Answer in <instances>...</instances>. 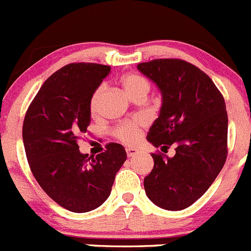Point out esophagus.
<instances>
[{
	"label": "esophagus",
	"instance_id": "34e87169",
	"mask_svg": "<svg viewBox=\"0 0 251 251\" xmlns=\"http://www.w3.org/2000/svg\"><path fill=\"white\" fill-rule=\"evenodd\" d=\"M126 151V155H128V157H133V156L138 155L139 153L138 149H134V148H128Z\"/></svg>",
	"mask_w": 251,
	"mask_h": 251
}]
</instances>
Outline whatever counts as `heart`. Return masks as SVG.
<instances>
[{
	"label": "heart",
	"mask_w": 251,
	"mask_h": 251,
	"mask_svg": "<svg viewBox=\"0 0 251 251\" xmlns=\"http://www.w3.org/2000/svg\"><path fill=\"white\" fill-rule=\"evenodd\" d=\"M121 84H122L126 95L130 99L138 98V96L146 98V95L151 90V81L145 75L139 73L126 74L121 79ZM103 89H105V86L99 85L91 94L90 100H89V110H90V113L93 116H95L96 112H98L99 102H100ZM144 126H145L144 120H141V118H131V120L123 121L120 125L116 126L112 129V134L116 139L122 141L123 144L134 145L140 138L141 130L144 129Z\"/></svg>",
	"instance_id": "heart-1"
}]
</instances>
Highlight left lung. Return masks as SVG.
Here are the masks:
<instances>
[{"label": "left lung", "mask_w": 251, "mask_h": 251, "mask_svg": "<svg viewBox=\"0 0 251 251\" xmlns=\"http://www.w3.org/2000/svg\"><path fill=\"white\" fill-rule=\"evenodd\" d=\"M138 69L162 94L148 140L163 152L176 145L172 158L158 150L151 153L153 168L144 178L146 195L165 210L187 209L209 189L227 158L225 99L206 73L183 59H152Z\"/></svg>", "instance_id": "1"}]
</instances>
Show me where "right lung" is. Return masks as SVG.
<instances>
[{
	"mask_svg": "<svg viewBox=\"0 0 251 251\" xmlns=\"http://www.w3.org/2000/svg\"><path fill=\"white\" fill-rule=\"evenodd\" d=\"M110 66L69 63L46 79L29 105L23 141L31 173L44 192L72 212H88L107 200L125 148L110 143L96 157L79 151L90 125L89 100Z\"/></svg>",
	"mask_w": 251,
	"mask_h": 251,
	"instance_id": "add662e5",
	"label": "right lung"
}]
</instances>
